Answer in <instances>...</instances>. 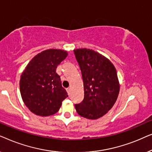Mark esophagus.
<instances>
[{"label":"esophagus","instance_id":"esophagus-1","mask_svg":"<svg viewBox=\"0 0 152 152\" xmlns=\"http://www.w3.org/2000/svg\"><path fill=\"white\" fill-rule=\"evenodd\" d=\"M66 91H67L68 94L70 95V89L69 88H66Z\"/></svg>","mask_w":152,"mask_h":152}]
</instances>
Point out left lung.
<instances>
[{
    "mask_svg": "<svg viewBox=\"0 0 152 152\" xmlns=\"http://www.w3.org/2000/svg\"><path fill=\"white\" fill-rule=\"evenodd\" d=\"M80 66L84 97L75 105L79 115L95 120L105 115L113 107L120 91L117 72L107 58L93 50H74Z\"/></svg>",
    "mask_w": 152,
    "mask_h": 152,
    "instance_id": "obj_1",
    "label": "left lung"
}]
</instances>
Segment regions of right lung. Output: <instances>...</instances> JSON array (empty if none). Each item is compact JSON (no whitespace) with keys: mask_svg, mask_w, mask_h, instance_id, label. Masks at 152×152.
Returning <instances> with one entry per match:
<instances>
[{"mask_svg":"<svg viewBox=\"0 0 152 152\" xmlns=\"http://www.w3.org/2000/svg\"><path fill=\"white\" fill-rule=\"evenodd\" d=\"M67 56V52L62 50H46L35 56L23 72L19 83L20 95L33 113L53 115L68 97L60 76L56 72L58 65Z\"/></svg>","mask_w":152,"mask_h":152,"instance_id":"add662e5","label":"right lung"}]
</instances>
